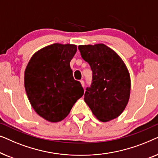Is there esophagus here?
<instances>
[{"mask_svg": "<svg viewBox=\"0 0 158 158\" xmlns=\"http://www.w3.org/2000/svg\"><path fill=\"white\" fill-rule=\"evenodd\" d=\"M81 85H82V86H83V88L85 87V82H84V81H83V80H82V81H81Z\"/></svg>", "mask_w": 158, "mask_h": 158, "instance_id": "esophagus-1", "label": "esophagus"}]
</instances>
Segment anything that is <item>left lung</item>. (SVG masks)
Here are the masks:
<instances>
[{"label": "left lung", "mask_w": 158, "mask_h": 158, "mask_svg": "<svg viewBox=\"0 0 158 158\" xmlns=\"http://www.w3.org/2000/svg\"><path fill=\"white\" fill-rule=\"evenodd\" d=\"M78 49L93 73L92 83L86 88L84 101L101 122L118 117L130 95V76L124 62L103 44L80 45Z\"/></svg>", "instance_id": "1"}]
</instances>
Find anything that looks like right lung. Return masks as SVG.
Segmentation results:
<instances>
[{
	"mask_svg": "<svg viewBox=\"0 0 158 158\" xmlns=\"http://www.w3.org/2000/svg\"><path fill=\"white\" fill-rule=\"evenodd\" d=\"M76 51L74 44H51L34 54L25 70L24 85L30 103L49 122L64 119L84 94L70 65Z\"/></svg>",
	"mask_w": 158,
	"mask_h": 158,
	"instance_id": "add662e5",
	"label": "right lung"
}]
</instances>
